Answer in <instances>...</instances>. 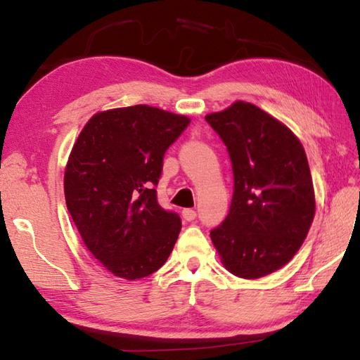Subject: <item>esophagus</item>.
<instances>
[{"label": "esophagus", "instance_id": "obj_1", "mask_svg": "<svg viewBox=\"0 0 360 360\" xmlns=\"http://www.w3.org/2000/svg\"><path fill=\"white\" fill-rule=\"evenodd\" d=\"M182 218H184L186 221H192L196 218V212L193 209H184L182 210Z\"/></svg>", "mask_w": 360, "mask_h": 360}]
</instances>
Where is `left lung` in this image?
Returning a JSON list of instances; mask_svg holds the SVG:
<instances>
[{
	"label": "left lung",
	"instance_id": "left-lung-1",
	"mask_svg": "<svg viewBox=\"0 0 360 360\" xmlns=\"http://www.w3.org/2000/svg\"><path fill=\"white\" fill-rule=\"evenodd\" d=\"M226 145L234 195L210 238L226 270L257 279L290 262L315 215L307 158L298 137L279 120L245 101L206 115Z\"/></svg>",
	"mask_w": 360,
	"mask_h": 360
}]
</instances>
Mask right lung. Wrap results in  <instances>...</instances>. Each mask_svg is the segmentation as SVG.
Masks as SVG:
<instances>
[{"label":"right lung","mask_w":360,"mask_h":360,"mask_svg":"<svg viewBox=\"0 0 360 360\" xmlns=\"http://www.w3.org/2000/svg\"><path fill=\"white\" fill-rule=\"evenodd\" d=\"M190 118L146 104L98 112L73 145L63 176L67 209L105 270L136 281L167 262L181 231L158 202L164 154Z\"/></svg>","instance_id":"obj_1"}]
</instances>
